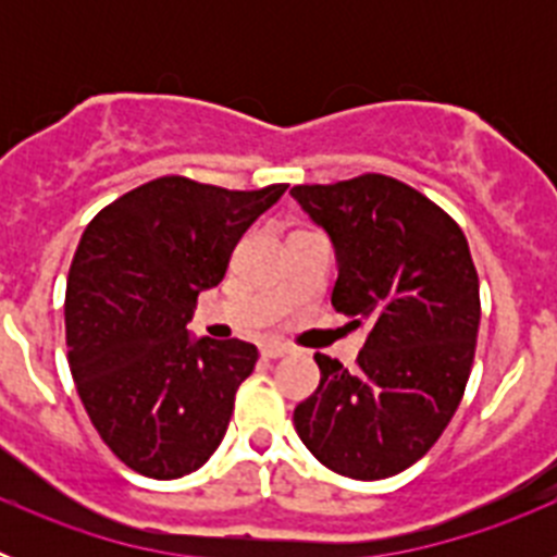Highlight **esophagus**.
Here are the masks:
<instances>
[{"mask_svg":"<svg viewBox=\"0 0 557 557\" xmlns=\"http://www.w3.org/2000/svg\"><path fill=\"white\" fill-rule=\"evenodd\" d=\"M259 351H262L264 359H278L284 357V354H289V346H284V343H278V339H264Z\"/></svg>","mask_w":557,"mask_h":557,"instance_id":"34e87169","label":"esophagus"}]
</instances>
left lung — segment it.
<instances>
[{
  "label": "left lung",
  "instance_id": "8db88e82",
  "mask_svg": "<svg viewBox=\"0 0 557 557\" xmlns=\"http://www.w3.org/2000/svg\"><path fill=\"white\" fill-rule=\"evenodd\" d=\"M337 259L332 307L366 329L357 368L314 354L321 385L295 407L309 451L351 480H385L432 449L460 405L480 282L460 225L387 175L289 189Z\"/></svg>",
  "mask_w": 557,
  "mask_h": 557
}]
</instances>
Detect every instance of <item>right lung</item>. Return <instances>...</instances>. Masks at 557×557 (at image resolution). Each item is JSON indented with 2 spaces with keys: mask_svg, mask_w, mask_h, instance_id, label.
<instances>
[{
  "mask_svg": "<svg viewBox=\"0 0 557 557\" xmlns=\"http://www.w3.org/2000/svg\"><path fill=\"white\" fill-rule=\"evenodd\" d=\"M284 189L166 175L113 200L83 231L66 282L69 368L95 430L133 471L178 480L223 441L259 351L236 337H191L186 323Z\"/></svg>",
  "mask_w": 557,
  "mask_h": 557,
  "instance_id": "right-lung-1",
  "label": "right lung"
}]
</instances>
